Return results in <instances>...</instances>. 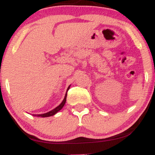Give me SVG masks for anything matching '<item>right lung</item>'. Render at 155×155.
Returning <instances> with one entry per match:
<instances>
[{"instance_id": "add662e5", "label": "right lung", "mask_w": 155, "mask_h": 155, "mask_svg": "<svg viewBox=\"0 0 155 155\" xmlns=\"http://www.w3.org/2000/svg\"><path fill=\"white\" fill-rule=\"evenodd\" d=\"M71 86H69L68 87L67 89V91H66V93H65V97H64V99L62 101V103L60 104L59 106H57L56 108H54V109H52L51 111L47 112V113H44V114H33V116H35V117H51V116H53V115L56 114L57 113H58V111H60V110L63 108V107L64 106V105H65V102H66V97H67V92L68 90H69V88H70Z\"/></svg>"}]
</instances>
